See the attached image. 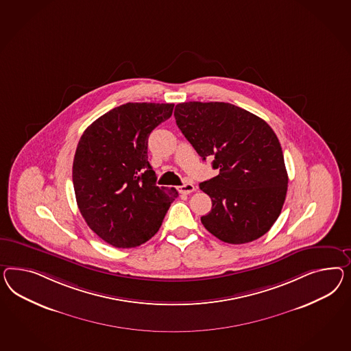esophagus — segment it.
I'll return each instance as SVG.
<instances>
[{"label":"esophagus","mask_w":351,"mask_h":351,"mask_svg":"<svg viewBox=\"0 0 351 351\" xmlns=\"http://www.w3.org/2000/svg\"><path fill=\"white\" fill-rule=\"evenodd\" d=\"M194 190H195V188H194V185L191 182H185L184 185L179 186V191H180L181 194H190Z\"/></svg>","instance_id":"1"}]
</instances>
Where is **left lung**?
<instances>
[{"instance_id":"8db88e82","label":"left lung","mask_w":351,"mask_h":351,"mask_svg":"<svg viewBox=\"0 0 351 351\" xmlns=\"http://www.w3.org/2000/svg\"><path fill=\"white\" fill-rule=\"evenodd\" d=\"M176 123L219 173L200 182L212 199L200 218L212 235L228 244L263 237L280 216L287 191L284 154L272 128L247 110L225 102L176 104Z\"/></svg>"}]
</instances>
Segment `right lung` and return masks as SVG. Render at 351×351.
<instances>
[{
	"label": "right lung",
	"mask_w": 351,
	"mask_h": 351,
	"mask_svg": "<svg viewBox=\"0 0 351 351\" xmlns=\"http://www.w3.org/2000/svg\"><path fill=\"white\" fill-rule=\"evenodd\" d=\"M173 104H125L90 123L76 147L73 182L86 225L116 247L142 245L161 228L175 188H160L148 136Z\"/></svg>",
	"instance_id": "right-lung-1"
}]
</instances>
